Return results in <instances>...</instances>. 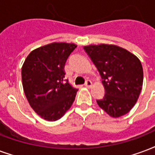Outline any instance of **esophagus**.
<instances>
[{"label":"esophagus","mask_w":155,"mask_h":155,"mask_svg":"<svg viewBox=\"0 0 155 155\" xmlns=\"http://www.w3.org/2000/svg\"><path fill=\"white\" fill-rule=\"evenodd\" d=\"M84 86L88 87V88H89V87H91V86H92V82L88 80V81H85V84H84Z\"/></svg>","instance_id":"1"}]
</instances>
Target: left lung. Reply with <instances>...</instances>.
Returning <instances> with one entry per match:
<instances>
[{"mask_svg":"<svg viewBox=\"0 0 155 155\" xmlns=\"http://www.w3.org/2000/svg\"><path fill=\"white\" fill-rule=\"evenodd\" d=\"M98 69L105 94L97 104L110 117L129 113L137 102L143 84L140 61L131 52L113 44L84 46Z\"/></svg>","mask_w":155,"mask_h":155,"instance_id":"8db88e82","label":"left lung"}]
</instances>
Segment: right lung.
<instances>
[{
  "mask_svg": "<svg viewBox=\"0 0 155 155\" xmlns=\"http://www.w3.org/2000/svg\"><path fill=\"white\" fill-rule=\"evenodd\" d=\"M76 47L74 43L52 42L34 49L23 64L25 94L31 107L44 120L60 119L75 98L78 89L63 79L66 60Z\"/></svg>",
  "mask_w": 155,
  "mask_h": 155,
  "instance_id": "1",
  "label": "right lung"
}]
</instances>
